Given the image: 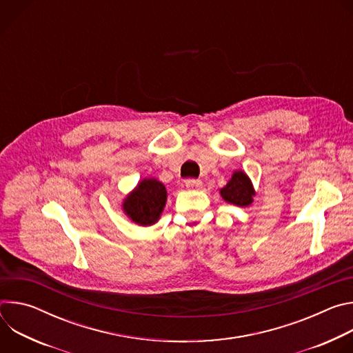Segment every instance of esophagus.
Returning a JSON list of instances; mask_svg holds the SVG:
<instances>
[{
    "instance_id": "1",
    "label": "esophagus",
    "mask_w": 353,
    "mask_h": 353,
    "mask_svg": "<svg viewBox=\"0 0 353 353\" xmlns=\"http://www.w3.org/2000/svg\"><path fill=\"white\" fill-rule=\"evenodd\" d=\"M187 188H199L201 185H203V181L201 180H195V179H188L184 181Z\"/></svg>"
}]
</instances>
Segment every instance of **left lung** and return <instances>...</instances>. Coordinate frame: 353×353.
<instances>
[{"instance_id":"left-lung-1","label":"left lung","mask_w":353,"mask_h":353,"mask_svg":"<svg viewBox=\"0 0 353 353\" xmlns=\"http://www.w3.org/2000/svg\"><path fill=\"white\" fill-rule=\"evenodd\" d=\"M254 188L250 179L243 172H234L229 183L221 190L222 198L229 204L237 207H247L253 203Z\"/></svg>"}]
</instances>
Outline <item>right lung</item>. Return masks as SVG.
I'll return each mask as SVG.
<instances>
[{"label": "right lung", "mask_w": 353, "mask_h": 353, "mask_svg": "<svg viewBox=\"0 0 353 353\" xmlns=\"http://www.w3.org/2000/svg\"><path fill=\"white\" fill-rule=\"evenodd\" d=\"M166 188L161 181L145 179L124 199L123 210L132 222L150 226L158 222L166 204Z\"/></svg>", "instance_id": "obj_1"}]
</instances>
